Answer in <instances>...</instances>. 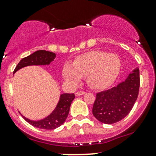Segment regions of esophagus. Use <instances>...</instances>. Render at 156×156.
Listing matches in <instances>:
<instances>
[{
	"instance_id": "34e87169",
	"label": "esophagus",
	"mask_w": 156,
	"mask_h": 156,
	"mask_svg": "<svg viewBox=\"0 0 156 156\" xmlns=\"http://www.w3.org/2000/svg\"><path fill=\"white\" fill-rule=\"evenodd\" d=\"M83 94H84V91H77L76 93H75V96H77V97L81 96V95H83Z\"/></svg>"
}]
</instances>
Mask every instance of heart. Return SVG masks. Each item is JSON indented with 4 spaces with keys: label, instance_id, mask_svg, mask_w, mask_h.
<instances>
[{
    "label": "heart",
    "instance_id": "heart-1",
    "mask_svg": "<svg viewBox=\"0 0 156 156\" xmlns=\"http://www.w3.org/2000/svg\"><path fill=\"white\" fill-rule=\"evenodd\" d=\"M120 58L115 54L102 51H92L77 58L73 67L67 63L62 69L65 79L78 84L86 76L87 84L96 89L108 87L115 81L120 70Z\"/></svg>",
    "mask_w": 156,
    "mask_h": 156
}]
</instances>
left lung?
Masks as SVG:
<instances>
[{
  "instance_id": "8db88e82",
  "label": "left lung",
  "mask_w": 156,
  "mask_h": 156,
  "mask_svg": "<svg viewBox=\"0 0 156 156\" xmlns=\"http://www.w3.org/2000/svg\"><path fill=\"white\" fill-rule=\"evenodd\" d=\"M140 84V70L136 68L116 87L97 94L92 109L95 118L105 124L123 120L136 101Z\"/></svg>"
}]
</instances>
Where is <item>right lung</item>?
<instances>
[{
	"label": "right lung",
	"mask_w": 156,
	"mask_h": 156,
	"mask_svg": "<svg viewBox=\"0 0 156 156\" xmlns=\"http://www.w3.org/2000/svg\"><path fill=\"white\" fill-rule=\"evenodd\" d=\"M55 54L54 52L46 50H38L29 56L22 58L15 68L13 74L16 71L26 66L49 65L55 59ZM75 98V96L74 94H62L60 95L59 101L56 107L49 116L43 120L34 121L26 118L22 114L21 116L25 119L26 121L36 128L43 129H56L66 121L70 110L71 104Z\"/></svg>",
	"instance_id": "add662e5"
}]
</instances>
